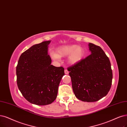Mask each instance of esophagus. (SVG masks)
Wrapping results in <instances>:
<instances>
[{
	"label": "esophagus",
	"mask_w": 127,
	"mask_h": 127,
	"mask_svg": "<svg viewBox=\"0 0 127 127\" xmlns=\"http://www.w3.org/2000/svg\"><path fill=\"white\" fill-rule=\"evenodd\" d=\"M64 72H65V74H68V73H69V72L68 71V70L67 69H65L64 70Z\"/></svg>",
	"instance_id": "1"
}]
</instances>
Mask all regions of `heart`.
I'll use <instances>...</instances> for the list:
<instances>
[{"instance_id":"b5f03b06","label":"heart","mask_w":127,"mask_h":127,"mask_svg":"<svg viewBox=\"0 0 127 127\" xmlns=\"http://www.w3.org/2000/svg\"><path fill=\"white\" fill-rule=\"evenodd\" d=\"M84 49L76 45H67L61 46L56 49V53L52 54L55 59H59L60 57L68 56V61L70 64H75L80 61L84 56Z\"/></svg>"}]
</instances>
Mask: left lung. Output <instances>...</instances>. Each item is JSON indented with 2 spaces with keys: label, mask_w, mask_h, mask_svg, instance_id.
<instances>
[{
  "label": "left lung",
  "mask_w": 127,
  "mask_h": 127,
  "mask_svg": "<svg viewBox=\"0 0 127 127\" xmlns=\"http://www.w3.org/2000/svg\"><path fill=\"white\" fill-rule=\"evenodd\" d=\"M88 45L91 54L67 70L76 97L83 101L94 102L110 91L112 72L109 59L100 47L91 43Z\"/></svg>",
  "instance_id": "obj_1"
}]
</instances>
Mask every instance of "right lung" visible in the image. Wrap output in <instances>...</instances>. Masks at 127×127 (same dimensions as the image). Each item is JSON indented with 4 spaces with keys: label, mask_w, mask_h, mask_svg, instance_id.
<instances>
[{
    "label": "right lung",
    "mask_w": 127,
    "mask_h": 127,
    "mask_svg": "<svg viewBox=\"0 0 127 127\" xmlns=\"http://www.w3.org/2000/svg\"><path fill=\"white\" fill-rule=\"evenodd\" d=\"M51 41L35 44L23 52L16 67L19 90L26 99L33 104L46 105L57 97L64 68L51 64L48 54Z\"/></svg>",
    "instance_id": "right-lung-1"
}]
</instances>
